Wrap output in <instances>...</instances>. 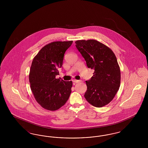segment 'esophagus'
I'll return each instance as SVG.
<instances>
[{"label": "esophagus", "mask_w": 148, "mask_h": 148, "mask_svg": "<svg viewBox=\"0 0 148 148\" xmlns=\"http://www.w3.org/2000/svg\"><path fill=\"white\" fill-rule=\"evenodd\" d=\"M73 82L74 83H79V82H80V80H75V79H74V80H73Z\"/></svg>", "instance_id": "1"}]
</instances>
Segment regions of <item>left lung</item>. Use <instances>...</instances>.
Returning a JSON list of instances; mask_svg holds the SVG:
<instances>
[{
	"label": "left lung",
	"mask_w": 148,
	"mask_h": 148,
	"mask_svg": "<svg viewBox=\"0 0 148 148\" xmlns=\"http://www.w3.org/2000/svg\"><path fill=\"white\" fill-rule=\"evenodd\" d=\"M75 44L88 68L94 70L93 76L85 82V98L92 106H104L119 88L120 71L116 58L112 50L95 40H77Z\"/></svg>",
	"instance_id": "1"
}]
</instances>
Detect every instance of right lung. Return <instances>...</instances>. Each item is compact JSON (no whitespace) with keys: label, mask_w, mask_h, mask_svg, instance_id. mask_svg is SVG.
<instances>
[{"label":"right lung","mask_w":148,"mask_h":148,"mask_svg":"<svg viewBox=\"0 0 148 148\" xmlns=\"http://www.w3.org/2000/svg\"><path fill=\"white\" fill-rule=\"evenodd\" d=\"M73 41L55 42L46 45L33 59L29 73L30 88L36 101L45 109L54 111L70 97L72 82L56 79L64 56Z\"/></svg>","instance_id":"obj_1"}]
</instances>
